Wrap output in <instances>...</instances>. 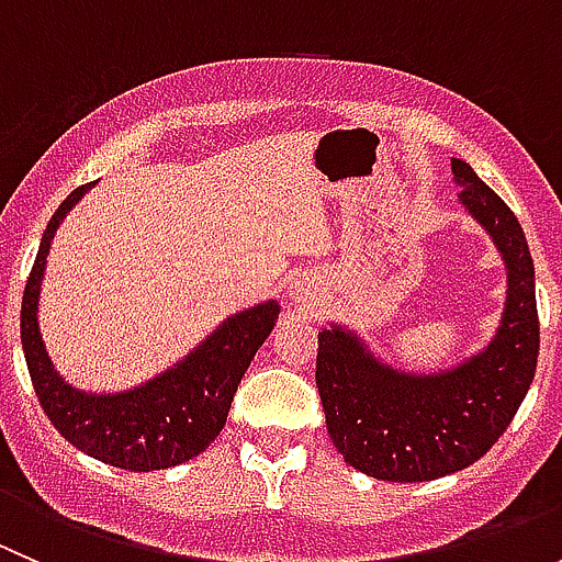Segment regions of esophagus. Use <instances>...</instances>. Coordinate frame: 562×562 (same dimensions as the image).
<instances>
[{"label": "esophagus", "mask_w": 562, "mask_h": 562, "mask_svg": "<svg viewBox=\"0 0 562 562\" xmlns=\"http://www.w3.org/2000/svg\"><path fill=\"white\" fill-rule=\"evenodd\" d=\"M291 299L293 304H299V307H310V304H313V299H315V291L310 285H293L291 288Z\"/></svg>", "instance_id": "obj_1"}]
</instances>
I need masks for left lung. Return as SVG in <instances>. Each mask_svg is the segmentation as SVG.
<instances>
[{"mask_svg": "<svg viewBox=\"0 0 562 562\" xmlns=\"http://www.w3.org/2000/svg\"><path fill=\"white\" fill-rule=\"evenodd\" d=\"M459 203L506 266V304L481 350L438 372L389 364L342 323L317 331L315 381L331 443L350 468L381 481L457 473L497 443L517 416L538 361L536 269L525 231L464 160H451Z\"/></svg>", "mask_w": 562, "mask_h": 562, "instance_id": "left-lung-1", "label": "left lung"}]
</instances>
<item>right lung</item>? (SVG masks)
Wrapping results in <instances>:
<instances>
[{
  "label": "right lung",
  "instance_id": "right-lung-1",
  "mask_svg": "<svg viewBox=\"0 0 562 562\" xmlns=\"http://www.w3.org/2000/svg\"><path fill=\"white\" fill-rule=\"evenodd\" d=\"M92 184L72 190L43 231L21 304V345L45 416L78 451L113 468L149 473L209 449L223 432L231 402L249 361L269 339L280 302L266 299L225 317L184 359L124 391H83L56 372L40 331V291L50 241Z\"/></svg>",
  "mask_w": 562,
  "mask_h": 562
}]
</instances>
